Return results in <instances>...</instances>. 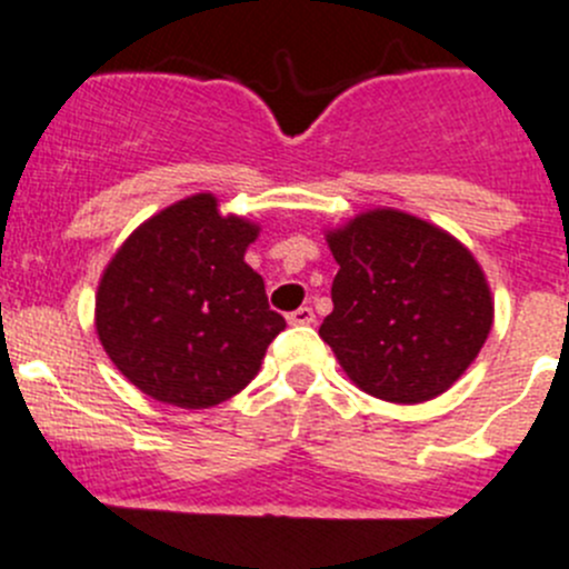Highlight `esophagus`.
<instances>
[{
	"label": "esophagus",
	"instance_id": "esophagus-1",
	"mask_svg": "<svg viewBox=\"0 0 569 569\" xmlns=\"http://www.w3.org/2000/svg\"><path fill=\"white\" fill-rule=\"evenodd\" d=\"M289 322L291 326H311V322H315V309H311V306H300V309L291 311Z\"/></svg>",
	"mask_w": 569,
	"mask_h": 569
}]
</instances>
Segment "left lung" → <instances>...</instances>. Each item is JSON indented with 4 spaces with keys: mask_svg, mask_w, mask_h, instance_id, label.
<instances>
[{
    "mask_svg": "<svg viewBox=\"0 0 569 569\" xmlns=\"http://www.w3.org/2000/svg\"><path fill=\"white\" fill-rule=\"evenodd\" d=\"M339 272L320 337L365 392L392 405L440 396L491 331V291L463 243L398 210L328 236Z\"/></svg>",
    "mask_w": 569,
    "mask_h": 569,
    "instance_id": "obj_1",
    "label": "left lung"
}]
</instances>
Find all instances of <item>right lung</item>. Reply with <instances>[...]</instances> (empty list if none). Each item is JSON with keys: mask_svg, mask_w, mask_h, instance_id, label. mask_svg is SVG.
<instances>
[{"mask_svg": "<svg viewBox=\"0 0 569 569\" xmlns=\"http://www.w3.org/2000/svg\"><path fill=\"white\" fill-rule=\"evenodd\" d=\"M258 227L221 216L210 193L148 219L98 289V337L146 396L184 410L221 405L252 381L286 328L243 263Z\"/></svg>", "mask_w": 569, "mask_h": 569, "instance_id": "obj_1", "label": "right lung"}]
</instances>
